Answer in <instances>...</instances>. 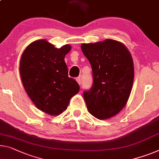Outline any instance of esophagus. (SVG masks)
I'll return each instance as SVG.
<instances>
[{
    "label": "esophagus",
    "mask_w": 159,
    "mask_h": 159,
    "mask_svg": "<svg viewBox=\"0 0 159 159\" xmlns=\"http://www.w3.org/2000/svg\"><path fill=\"white\" fill-rule=\"evenodd\" d=\"M76 80H77V82H78V84H79L80 85L81 84V83H82V82H81V78H80V77H77Z\"/></svg>",
    "instance_id": "obj_1"
}]
</instances>
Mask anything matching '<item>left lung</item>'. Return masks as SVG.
<instances>
[{"instance_id": "left-lung-1", "label": "left lung", "mask_w": 159, "mask_h": 159, "mask_svg": "<svg viewBox=\"0 0 159 159\" xmlns=\"http://www.w3.org/2000/svg\"><path fill=\"white\" fill-rule=\"evenodd\" d=\"M92 69V87L83 97L88 111L99 119L116 115L125 106L132 88L134 68L126 46L113 40L82 44Z\"/></svg>"}]
</instances>
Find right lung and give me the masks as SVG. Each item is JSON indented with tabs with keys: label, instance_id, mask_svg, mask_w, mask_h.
Listing matches in <instances>:
<instances>
[{
	"label": "right lung",
	"instance_id": "obj_1",
	"mask_svg": "<svg viewBox=\"0 0 159 159\" xmlns=\"http://www.w3.org/2000/svg\"><path fill=\"white\" fill-rule=\"evenodd\" d=\"M71 50L65 45L60 48L45 40L32 43L24 50L20 62V74L24 88L35 106L50 115L66 110L80 85L68 77L65 56Z\"/></svg>",
	"mask_w": 159,
	"mask_h": 159
}]
</instances>
